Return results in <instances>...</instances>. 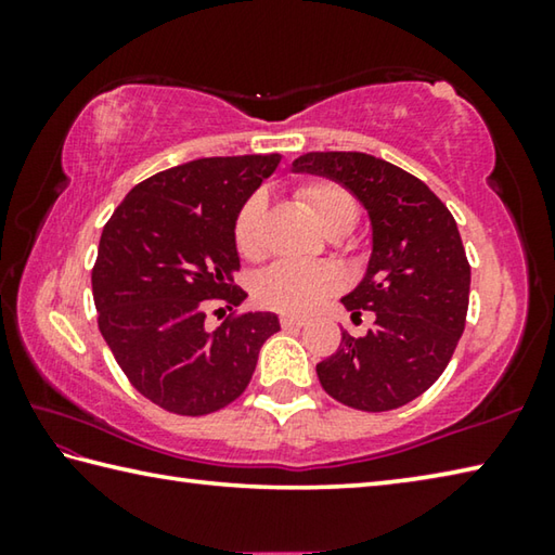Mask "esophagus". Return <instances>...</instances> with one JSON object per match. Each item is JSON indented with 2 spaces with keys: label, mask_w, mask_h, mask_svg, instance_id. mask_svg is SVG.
<instances>
[{
  "label": "esophagus",
  "mask_w": 555,
  "mask_h": 555,
  "mask_svg": "<svg viewBox=\"0 0 555 555\" xmlns=\"http://www.w3.org/2000/svg\"><path fill=\"white\" fill-rule=\"evenodd\" d=\"M281 325H284V331H296V327H304L306 325V318L281 315Z\"/></svg>",
  "instance_id": "obj_1"
}]
</instances>
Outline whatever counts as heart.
<instances>
[{
  "instance_id": "obj_1",
  "label": "heart",
  "mask_w": 555,
  "mask_h": 555,
  "mask_svg": "<svg viewBox=\"0 0 555 555\" xmlns=\"http://www.w3.org/2000/svg\"><path fill=\"white\" fill-rule=\"evenodd\" d=\"M296 198L313 215L318 228L340 237L350 232L360 218L354 195L337 181L313 178L296 188ZM232 240L240 257L261 261L267 257L264 234V198L259 193L249 195L234 215ZM343 288V274L333 264H281L261 271L255 281V296L269 311L286 315H306L315 311L325 298Z\"/></svg>"
}]
</instances>
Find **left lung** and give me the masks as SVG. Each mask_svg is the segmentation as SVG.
<instances>
[{"mask_svg": "<svg viewBox=\"0 0 555 555\" xmlns=\"http://www.w3.org/2000/svg\"><path fill=\"white\" fill-rule=\"evenodd\" d=\"M296 171L335 178L364 203L374 230L367 276L347 311L374 313L367 335L343 331L318 364L321 387L357 411L382 413L421 397L448 367L465 331L469 261L446 203L403 168L362 152H311Z\"/></svg>", "mask_w": 555, "mask_h": 555, "instance_id": "obj_1", "label": "left lung"}]
</instances>
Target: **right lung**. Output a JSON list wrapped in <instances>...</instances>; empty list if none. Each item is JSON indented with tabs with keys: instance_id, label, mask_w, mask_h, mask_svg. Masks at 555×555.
<instances>
[{
	"instance_id": "obj_1",
	"label": "right lung",
	"mask_w": 555,
	"mask_h": 555,
	"mask_svg": "<svg viewBox=\"0 0 555 555\" xmlns=\"http://www.w3.org/2000/svg\"><path fill=\"white\" fill-rule=\"evenodd\" d=\"M279 154L212 156L137 183L102 230L92 267L100 333L131 387L158 409L205 416L247 389L274 313L234 311L205 327L210 304L247 294L234 215L279 166ZM218 313V311H215Z\"/></svg>"
}]
</instances>
